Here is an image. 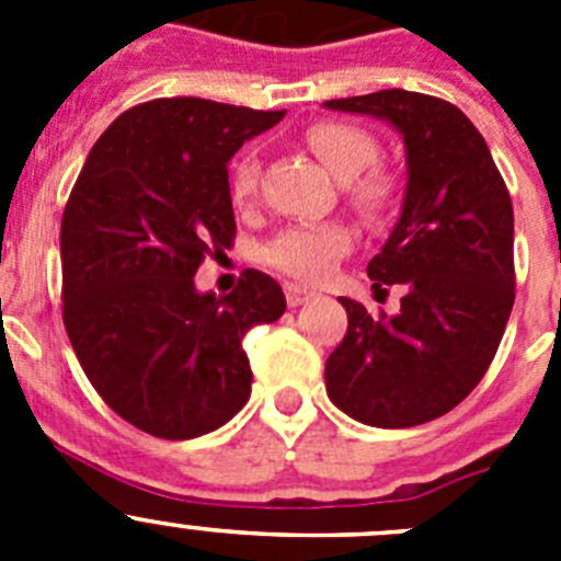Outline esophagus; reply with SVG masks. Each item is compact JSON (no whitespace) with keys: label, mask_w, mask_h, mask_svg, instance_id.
I'll return each instance as SVG.
<instances>
[{"label":"esophagus","mask_w":561,"mask_h":561,"mask_svg":"<svg viewBox=\"0 0 561 561\" xmlns=\"http://www.w3.org/2000/svg\"><path fill=\"white\" fill-rule=\"evenodd\" d=\"M311 291L304 289V286L297 284H286V304L291 306V309H297V306H304L306 300H311Z\"/></svg>","instance_id":"obj_1"}]
</instances>
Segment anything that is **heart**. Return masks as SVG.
<instances>
[{
    "label": "heart",
    "instance_id": "heart-1",
    "mask_svg": "<svg viewBox=\"0 0 561 561\" xmlns=\"http://www.w3.org/2000/svg\"><path fill=\"white\" fill-rule=\"evenodd\" d=\"M306 146L311 148L317 160L329 168L334 180L345 182L351 205L368 216L379 219L393 202V180L376 162V140L365 128L351 126L340 121H323L306 131ZM257 187V157L252 151L241 153L230 173V196L232 202L244 205L255 196ZM354 247V232L340 221L325 225H295L277 232L270 244L264 247V261L297 280L317 284L334 272L336 261L348 255Z\"/></svg>",
    "mask_w": 561,
    "mask_h": 561
}]
</instances>
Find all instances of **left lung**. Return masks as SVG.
<instances>
[{
	"label": "left lung",
	"instance_id": "obj_1",
	"mask_svg": "<svg viewBox=\"0 0 561 561\" xmlns=\"http://www.w3.org/2000/svg\"><path fill=\"white\" fill-rule=\"evenodd\" d=\"M323 106L390 123L408 157L399 221L368 264L374 289L404 286L401 309L370 317L340 297L348 331L325 362V390L368 427L427 424L472 393L503 340L514 306L512 199L453 103L381 89Z\"/></svg>",
	"mask_w": 561,
	"mask_h": 561
}]
</instances>
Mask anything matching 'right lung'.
Returning <instances> with one entry per match:
<instances>
[{
    "mask_svg": "<svg viewBox=\"0 0 561 561\" xmlns=\"http://www.w3.org/2000/svg\"><path fill=\"white\" fill-rule=\"evenodd\" d=\"M284 114L140 103L101 134L69 193L64 325L92 388L142 433L199 438L250 399L244 336L284 314V289L247 270L238 289L213 295L193 275L236 236L227 162Z\"/></svg>",
    "mask_w": 561,
    "mask_h": 561,
    "instance_id": "right-lung-1",
    "label": "right lung"
}]
</instances>
